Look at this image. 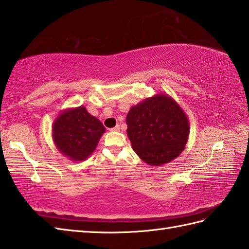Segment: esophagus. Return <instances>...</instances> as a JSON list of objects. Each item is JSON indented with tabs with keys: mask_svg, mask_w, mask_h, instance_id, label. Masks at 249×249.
Wrapping results in <instances>:
<instances>
[{
	"mask_svg": "<svg viewBox=\"0 0 249 249\" xmlns=\"http://www.w3.org/2000/svg\"><path fill=\"white\" fill-rule=\"evenodd\" d=\"M111 131H120V125H116L115 127H113V128H111L110 129Z\"/></svg>",
	"mask_w": 249,
	"mask_h": 249,
	"instance_id": "esophagus-1",
	"label": "esophagus"
}]
</instances>
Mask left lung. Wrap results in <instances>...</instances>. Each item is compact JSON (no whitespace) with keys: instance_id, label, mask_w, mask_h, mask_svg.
<instances>
[{"instance_id":"obj_1","label":"left lung","mask_w":249,"mask_h":249,"mask_svg":"<svg viewBox=\"0 0 249 249\" xmlns=\"http://www.w3.org/2000/svg\"><path fill=\"white\" fill-rule=\"evenodd\" d=\"M127 136L136 154L150 166H161L181 154L189 121L168 94H156L133 106L126 116Z\"/></svg>"}]
</instances>
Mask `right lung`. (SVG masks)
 Returning <instances> with one entry per match:
<instances>
[{
  "instance_id": "right-lung-1",
  "label": "right lung",
  "mask_w": 249,
  "mask_h": 249,
  "mask_svg": "<svg viewBox=\"0 0 249 249\" xmlns=\"http://www.w3.org/2000/svg\"><path fill=\"white\" fill-rule=\"evenodd\" d=\"M106 128L84 106L62 110L52 124V140L62 155L86 160L96 149Z\"/></svg>"
}]
</instances>
